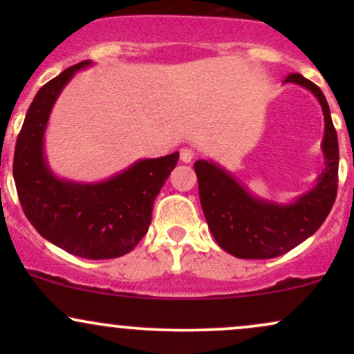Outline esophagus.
Here are the masks:
<instances>
[{
  "instance_id": "obj_1",
  "label": "esophagus",
  "mask_w": 354,
  "mask_h": 354,
  "mask_svg": "<svg viewBox=\"0 0 354 354\" xmlns=\"http://www.w3.org/2000/svg\"><path fill=\"white\" fill-rule=\"evenodd\" d=\"M194 158V151L193 149L189 148H181L180 149V160L183 161V163H191Z\"/></svg>"
}]
</instances>
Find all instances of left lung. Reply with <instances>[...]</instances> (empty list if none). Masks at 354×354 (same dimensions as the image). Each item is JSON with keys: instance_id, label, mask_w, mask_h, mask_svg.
<instances>
[{"instance_id": "left-lung-1", "label": "left lung", "mask_w": 354, "mask_h": 354, "mask_svg": "<svg viewBox=\"0 0 354 354\" xmlns=\"http://www.w3.org/2000/svg\"><path fill=\"white\" fill-rule=\"evenodd\" d=\"M284 83L306 88L323 109L324 169L310 191L291 203H276L256 196L214 161L194 163L201 208L211 234L226 253L241 259H270L293 250L318 231L336 200L339 149L328 101L301 75H290Z\"/></svg>"}]
</instances>
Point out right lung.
<instances>
[{
	"label": "right lung",
	"instance_id": "obj_1",
	"mask_svg": "<svg viewBox=\"0 0 354 354\" xmlns=\"http://www.w3.org/2000/svg\"><path fill=\"white\" fill-rule=\"evenodd\" d=\"M81 61L36 93L15 148L13 176L24 214L44 239L86 259H109L135 248L151 225L154 198L171 174L180 153L138 160L98 183L71 181L53 173L44 133L56 100Z\"/></svg>",
	"mask_w": 354,
	"mask_h": 354
}]
</instances>
